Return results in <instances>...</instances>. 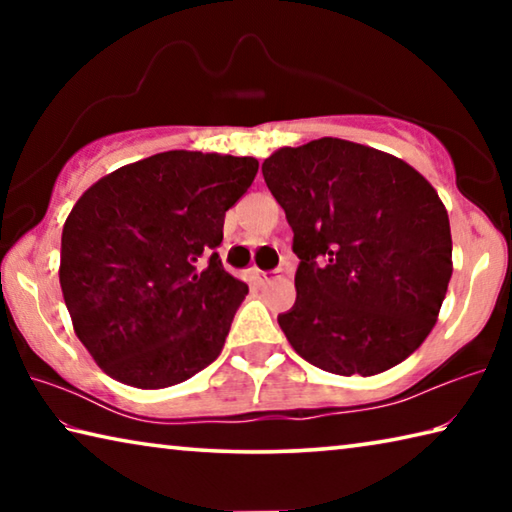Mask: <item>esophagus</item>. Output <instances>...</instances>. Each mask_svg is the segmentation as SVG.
<instances>
[{
	"label": "esophagus",
	"instance_id": "1",
	"mask_svg": "<svg viewBox=\"0 0 512 512\" xmlns=\"http://www.w3.org/2000/svg\"><path fill=\"white\" fill-rule=\"evenodd\" d=\"M275 273H280V271H257V282L259 284H268L271 280H275Z\"/></svg>",
	"mask_w": 512,
	"mask_h": 512
}]
</instances>
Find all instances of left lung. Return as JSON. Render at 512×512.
<instances>
[{
  "label": "left lung",
  "instance_id": "left-lung-1",
  "mask_svg": "<svg viewBox=\"0 0 512 512\" xmlns=\"http://www.w3.org/2000/svg\"><path fill=\"white\" fill-rule=\"evenodd\" d=\"M293 230L296 305L277 316L302 359L370 377L402 363L436 325L452 277L438 192L391 153L336 137L262 164Z\"/></svg>",
  "mask_w": 512,
  "mask_h": 512
}]
</instances>
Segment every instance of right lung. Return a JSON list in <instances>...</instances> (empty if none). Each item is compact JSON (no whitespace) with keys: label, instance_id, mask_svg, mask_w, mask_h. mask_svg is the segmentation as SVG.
<instances>
[{"label":"right lung","instance_id":"1","mask_svg":"<svg viewBox=\"0 0 512 512\" xmlns=\"http://www.w3.org/2000/svg\"><path fill=\"white\" fill-rule=\"evenodd\" d=\"M255 158L167 151L103 176L69 212L60 289L106 375L167 388L219 357L248 287L221 264L225 212Z\"/></svg>","mask_w":512,"mask_h":512}]
</instances>
